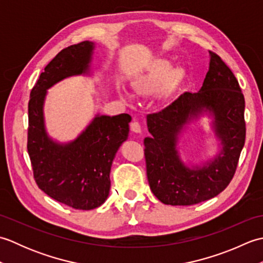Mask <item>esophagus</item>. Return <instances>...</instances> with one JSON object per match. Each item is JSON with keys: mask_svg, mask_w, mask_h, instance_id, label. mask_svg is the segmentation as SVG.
I'll return each instance as SVG.
<instances>
[{"mask_svg": "<svg viewBox=\"0 0 263 263\" xmlns=\"http://www.w3.org/2000/svg\"><path fill=\"white\" fill-rule=\"evenodd\" d=\"M130 127H131V130L133 132H136V133H140L141 132V125H140V123H139L138 121L131 122Z\"/></svg>", "mask_w": 263, "mask_h": 263, "instance_id": "esophagus-1", "label": "esophagus"}]
</instances>
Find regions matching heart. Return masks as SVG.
<instances>
[{
	"label": "heart",
	"instance_id": "b5f03b06",
	"mask_svg": "<svg viewBox=\"0 0 263 263\" xmlns=\"http://www.w3.org/2000/svg\"><path fill=\"white\" fill-rule=\"evenodd\" d=\"M173 77V68L167 61H158L147 72L137 77L132 82L133 90L140 96H149L158 92ZM122 97L127 102L133 100V95L122 89Z\"/></svg>",
	"mask_w": 263,
	"mask_h": 263
}]
</instances>
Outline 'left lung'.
<instances>
[{"instance_id":"1","label":"left lung","mask_w":263,"mask_h":263,"mask_svg":"<svg viewBox=\"0 0 263 263\" xmlns=\"http://www.w3.org/2000/svg\"><path fill=\"white\" fill-rule=\"evenodd\" d=\"M209 54V70L200 91L184 92L166 108L147 116L152 135L143 141L147 177L153 193L165 204H197L224 191L235 174L244 147V95L219 55ZM201 111L214 115L223 150L212 163L190 170L178 158L177 135L190 117Z\"/></svg>"}]
</instances>
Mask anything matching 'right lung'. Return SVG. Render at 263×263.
<instances>
[{
    "label": "right lung",
    "mask_w": 263,
    "mask_h": 263,
    "mask_svg": "<svg viewBox=\"0 0 263 263\" xmlns=\"http://www.w3.org/2000/svg\"><path fill=\"white\" fill-rule=\"evenodd\" d=\"M92 49L88 41L63 48L39 76L28 103L27 149L35 182L48 197L79 210L95 209L107 199L111 163L126 140L131 116L98 115L73 142L59 144L46 135L43 105L54 83L86 73Z\"/></svg>",
    "instance_id": "1"
}]
</instances>
